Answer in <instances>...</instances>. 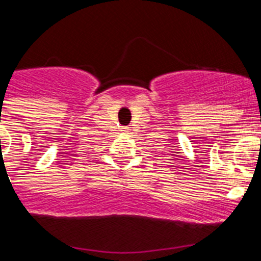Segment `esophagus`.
<instances>
[{"label": "esophagus", "instance_id": "esophagus-1", "mask_svg": "<svg viewBox=\"0 0 261 261\" xmlns=\"http://www.w3.org/2000/svg\"><path fill=\"white\" fill-rule=\"evenodd\" d=\"M124 133V134H128V133H130V128H128V127H123V130H122Z\"/></svg>", "mask_w": 261, "mask_h": 261}]
</instances>
